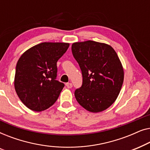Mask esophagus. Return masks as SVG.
Segmentation results:
<instances>
[{"mask_svg": "<svg viewBox=\"0 0 150 150\" xmlns=\"http://www.w3.org/2000/svg\"><path fill=\"white\" fill-rule=\"evenodd\" d=\"M65 85H66V87H67V88H71L72 87V84L71 83H66L65 84Z\"/></svg>", "mask_w": 150, "mask_h": 150, "instance_id": "obj_1", "label": "esophagus"}]
</instances>
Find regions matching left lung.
<instances>
[{"instance_id": "8db88e82", "label": "left lung", "mask_w": 150, "mask_h": 150, "mask_svg": "<svg viewBox=\"0 0 150 150\" xmlns=\"http://www.w3.org/2000/svg\"><path fill=\"white\" fill-rule=\"evenodd\" d=\"M73 56L83 74V85L74 92L81 106L99 112L115 101L124 82L122 64L110 45L88 40L71 45Z\"/></svg>"}]
</instances>
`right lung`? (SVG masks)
Listing matches in <instances>:
<instances>
[{"label": "right lung", "mask_w": 150, "mask_h": 150, "mask_svg": "<svg viewBox=\"0 0 150 150\" xmlns=\"http://www.w3.org/2000/svg\"><path fill=\"white\" fill-rule=\"evenodd\" d=\"M69 46V43L43 42L28 49L18 59L14 87L29 109L42 111L58 99L64 84L56 81L57 62Z\"/></svg>", "instance_id": "obj_1"}]
</instances>
